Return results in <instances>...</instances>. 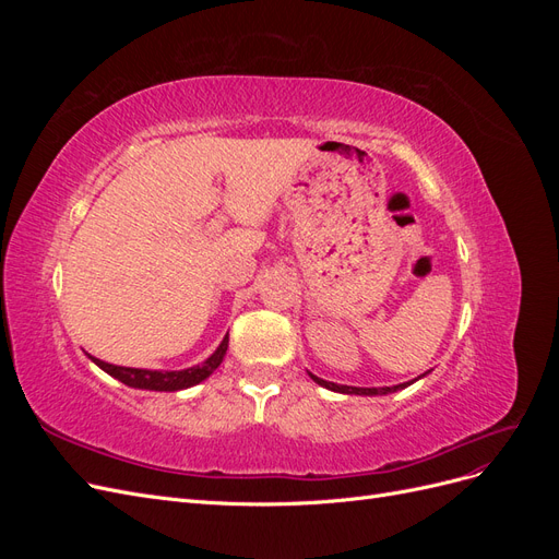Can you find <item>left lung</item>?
<instances>
[{
    "label": "left lung",
    "mask_w": 559,
    "mask_h": 559,
    "mask_svg": "<svg viewBox=\"0 0 559 559\" xmlns=\"http://www.w3.org/2000/svg\"><path fill=\"white\" fill-rule=\"evenodd\" d=\"M425 376H427V373H421L419 378H425ZM310 378H312L317 384L331 389V392H341V394H359V396H382V394H392V392H399V389H405L408 384H413L415 380H419V378H415L413 382H403V384H394V386H347V384L326 382V380H321V378H317V376H312V373H310Z\"/></svg>",
    "instance_id": "obj_1"
}]
</instances>
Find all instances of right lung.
<instances>
[{
	"mask_svg": "<svg viewBox=\"0 0 559 559\" xmlns=\"http://www.w3.org/2000/svg\"><path fill=\"white\" fill-rule=\"evenodd\" d=\"M226 349H228V335L222 341V345L216 347V352L212 354L210 359L202 361L200 366L193 368H183V370H146V368H128V366H114L107 364L103 359H93V364H97L99 368L109 373L111 378H116L118 382H123L128 386L134 389H151V392H179V389L186 386H193L202 380H207L214 370L222 366L224 357H226Z\"/></svg>",
	"mask_w": 559,
	"mask_h": 559,
	"instance_id": "right-lung-1",
	"label": "right lung"
}]
</instances>
